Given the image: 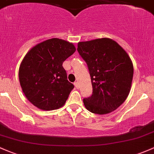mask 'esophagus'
I'll list each match as a JSON object with an SVG mask.
<instances>
[{
	"label": "esophagus",
	"mask_w": 154,
	"mask_h": 154,
	"mask_svg": "<svg viewBox=\"0 0 154 154\" xmlns=\"http://www.w3.org/2000/svg\"><path fill=\"white\" fill-rule=\"evenodd\" d=\"M74 86H75V87L76 89H79V83L78 82H74Z\"/></svg>",
	"instance_id": "obj_1"
}]
</instances>
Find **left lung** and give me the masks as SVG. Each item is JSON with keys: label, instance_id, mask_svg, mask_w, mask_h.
<instances>
[{"label": "left lung", "instance_id": "1", "mask_svg": "<svg viewBox=\"0 0 154 154\" xmlns=\"http://www.w3.org/2000/svg\"><path fill=\"white\" fill-rule=\"evenodd\" d=\"M77 51L90 71L92 95L83 100L85 108L97 115L117 109L128 97L133 63L121 46L109 38L78 43Z\"/></svg>", "mask_w": 154, "mask_h": 154}]
</instances>
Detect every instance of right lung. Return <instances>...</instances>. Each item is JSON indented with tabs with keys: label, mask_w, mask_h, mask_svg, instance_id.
I'll list each match as a JSON object with an SVG mask.
<instances>
[{
	"label": "right lung",
	"mask_w": 154,
	"mask_h": 154,
	"mask_svg": "<svg viewBox=\"0 0 154 154\" xmlns=\"http://www.w3.org/2000/svg\"><path fill=\"white\" fill-rule=\"evenodd\" d=\"M75 50L71 42L53 38L26 54L20 65L19 80L25 96L34 106L51 111L64 105L74 86L67 81L62 64Z\"/></svg>",
	"instance_id": "add662e5"
}]
</instances>
